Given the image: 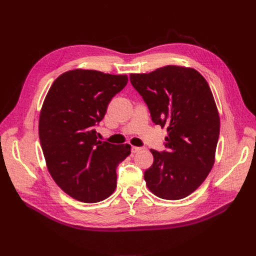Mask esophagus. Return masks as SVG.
Listing matches in <instances>:
<instances>
[{"mask_svg": "<svg viewBox=\"0 0 256 256\" xmlns=\"http://www.w3.org/2000/svg\"><path fill=\"white\" fill-rule=\"evenodd\" d=\"M143 150V148H139V146H131V150H132V153H139Z\"/></svg>", "mask_w": 256, "mask_h": 256, "instance_id": "obj_1", "label": "esophagus"}]
</instances>
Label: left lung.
I'll use <instances>...</instances> for the list:
<instances>
[{"instance_id": "left-lung-1", "label": "left lung", "mask_w": 256, "mask_h": 256, "mask_svg": "<svg viewBox=\"0 0 256 256\" xmlns=\"http://www.w3.org/2000/svg\"><path fill=\"white\" fill-rule=\"evenodd\" d=\"M130 82L152 120L168 132L166 150H150L154 162L144 172L148 188L162 199L185 198L208 176L216 156L220 116L208 82L194 68L178 66L130 74Z\"/></svg>"}]
</instances>
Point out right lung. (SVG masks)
I'll return each mask as SVG.
<instances>
[{
  "mask_svg": "<svg viewBox=\"0 0 256 256\" xmlns=\"http://www.w3.org/2000/svg\"><path fill=\"white\" fill-rule=\"evenodd\" d=\"M127 82V75L76 68L57 78L44 100L38 136L48 171L78 202L94 204L111 196L117 166L130 154L129 144L96 140L94 129Z\"/></svg>",
  "mask_w": 256,
  "mask_h": 256,
  "instance_id": "right-lung-1",
  "label": "right lung"
}]
</instances>
